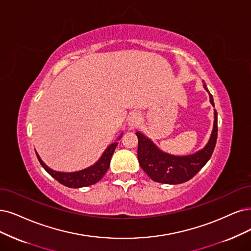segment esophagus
<instances>
[{"instance_id": "esophagus-1", "label": "esophagus", "mask_w": 251, "mask_h": 251, "mask_svg": "<svg viewBox=\"0 0 251 251\" xmlns=\"http://www.w3.org/2000/svg\"><path fill=\"white\" fill-rule=\"evenodd\" d=\"M142 119L143 118H142L141 114H138V113L131 114L128 118V126L131 127V128H134V127L138 126L142 122Z\"/></svg>"}]
</instances>
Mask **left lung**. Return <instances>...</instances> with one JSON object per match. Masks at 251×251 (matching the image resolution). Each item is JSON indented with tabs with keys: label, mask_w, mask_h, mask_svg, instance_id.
<instances>
[{
	"label": "left lung",
	"mask_w": 251,
	"mask_h": 251,
	"mask_svg": "<svg viewBox=\"0 0 251 251\" xmlns=\"http://www.w3.org/2000/svg\"><path fill=\"white\" fill-rule=\"evenodd\" d=\"M203 88L209 93L210 102L214 106L213 96L210 94L206 85H203ZM217 111L214 109V125L208 144L199 152L186 156H175L162 152L150 138L142 132H135L138 138L137 158L141 168L155 182L163 184L187 182L211 158L217 141Z\"/></svg>",
	"instance_id": "8db88e82"
}]
</instances>
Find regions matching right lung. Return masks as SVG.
<instances>
[{
	"instance_id": "right-lung-1",
	"label": "right lung",
	"mask_w": 251,
	"mask_h": 251,
	"mask_svg": "<svg viewBox=\"0 0 251 251\" xmlns=\"http://www.w3.org/2000/svg\"><path fill=\"white\" fill-rule=\"evenodd\" d=\"M121 136H122V134L118 137V140L121 138ZM117 145L118 143L109 145L95 164L89 166V168L85 170L73 172V173H63V172L53 171L42 161V159L40 158V156L38 154L36 153V155L40 164L42 165V168L59 183L63 184L64 186H67L70 188H80V187H86V186H90V185L95 184L99 180H101L102 177H103L109 168L111 156H113L115 152Z\"/></svg>"
}]
</instances>
